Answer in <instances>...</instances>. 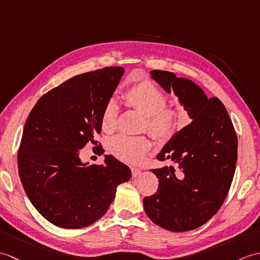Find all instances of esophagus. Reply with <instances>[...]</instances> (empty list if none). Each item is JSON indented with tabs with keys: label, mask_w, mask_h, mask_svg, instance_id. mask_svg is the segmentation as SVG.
I'll list each match as a JSON object with an SVG mask.
<instances>
[{
	"label": "esophagus",
	"mask_w": 260,
	"mask_h": 260,
	"mask_svg": "<svg viewBox=\"0 0 260 260\" xmlns=\"http://www.w3.org/2000/svg\"><path fill=\"white\" fill-rule=\"evenodd\" d=\"M131 171H132V176H133V178H136V176L141 175V170L140 169L133 167V168H131Z\"/></svg>",
	"instance_id": "34e87169"
}]
</instances>
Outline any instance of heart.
Here are the masks:
<instances>
[{"label": "heart", "instance_id": "1", "mask_svg": "<svg viewBox=\"0 0 260 260\" xmlns=\"http://www.w3.org/2000/svg\"><path fill=\"white\" fill-rule=\"evenodd\" d=\"M126 101L145 116V127L158 140H167L172 136L180 125L179 110L167 106V97L159 88L150 80H143L133 85L125 92ZM117 106L114 101L105 105L102 115L103 128H114ZM151 142L145 136L119 134L110 142V151L115 156L125 162H136L143 154L150 150Z\"/></svg>", "mask_w": 260, "mask_h": 260}]
</instances>
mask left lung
<instances>
[{"label": "left lung", "mask_w": 260, "mask_h": 260, "mask_svg": "<svg viewBox=\"0 0 260 260\" xmlns=\"http://www.w3.org/2000/svg\"><path fill=\"white\" fill-rule=\"evenodd\" d=\"M168 93L174 92L191 123L176 132L156 157L178 167L154 169L157 192L143 199L154 223L184 233L206 223L218 212L234 179L238 140L228 112L218 98L208 96L194 82L173 73L152 70Z\"/></svg>", "instance_id": "1"}]
</instances>
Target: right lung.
I'll use <instances>...</instances> for the list:
<instances>
[{
  "label": "right lung",
  "mask_w": 260,
  "mask_h": 260,
  "mask_svg": "<svg viewBox=\"0 0 260 260\" xmlns=\"http://www.w3.org/2000/svg\"><path fill=\"white\" fill-rule=\"evenodd\" d=\"M124 73L123 67H105L75 76L39 99L25 121L20 179L33 207L57 227L79 229L97 221L117 186L131 179L129 168L113 155H105L102 165L79 156L88 142L97 144L105 105Z\"/></svg>",
  "instance_id": "add662e5"
}]
</instances>
